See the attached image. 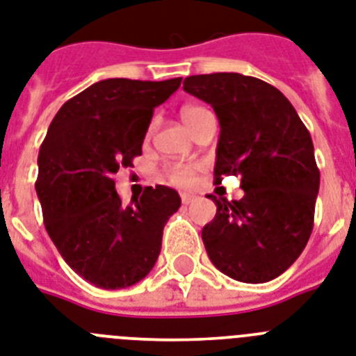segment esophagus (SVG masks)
Wrapping results in <instances>:
<instances>
[{
	"label": "esophagus",
	"instance_id": "obj_1",
	"mask_svg": "<svg viewBox=\"0 0 356 356\" xmlns=\"http://www.w3.org/2000/svg\"><path fill=\"white\" fill-rule=\"evenodd\" d=\"M195 199V195H192V193H181V201H183V204H190Z\"/></svg>",
	"mask_w": 356,
	"mask_h": 356
}]
</instances>
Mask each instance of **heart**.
<instances>
[{
  "label": "heart",
  "mask_w": 356,
  "mask_h": 356,
  "mask_svg": "<svg viewBox=\"0 0 356 356\" xmlns=\"http://www.w3.org/2000/svg\"><path fill=\"white\" fill-rule=\"evenodd\" d=\"M210 113L208 109L204 108H197V106H186L181 111V117L186 122L188 128H192L195 120L199 117H203ZM195 172H197V166H193V164H175V166H170L166 170V177H168L170 183L177 184V186H190L193 183V179H195Z\"/></svg>",
  "instance_id": "1"
}]
</instances>
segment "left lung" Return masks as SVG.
Listing matches in <instances>:
<instances>
[{"mask_svg": "<svg viewBox=\"0 0 356 356\" xmlns=\"http://www.w3.org/2000/svg\"><path fill=\"white\" fill-rule=\"evenodd\" d=\"M183 89L210 104L219 120L213 177H241L239 201L212 197L204 225L210 261L230 278L265 283L293 265L313 232L320 172L307 128L282 91L239 73L195 74Z\"/></svg>", "mask_w": 356, "mask_h": 356, "instance_id": "left-lung-1", "label": "left lung"}]
</instances>
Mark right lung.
Segmentation results:
<instances>
[{
	"mask_svg": "<svg viewBox=\"0 0 356 356\" xmlns=\"http://www.w3.org/2000/svg\"><path fill=\"white\" fill-rule=\"evenodd\" d=\"M183 78H108L63 104L38 155L43 223L69 267L100 289H126L157 261L163 230L181 207L173 188L148 186L122 204L115 173L143 153L153 109Z\"/></svg>",
	"mask_w": 356,
	"mask_h": 356,
	"instance_id": "1",
	"label": "right lung"
}]
</instances>
